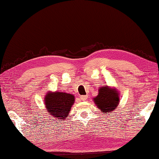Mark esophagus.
Masks as SVG:
<instances>
[{
    "label": "esophagus",
    "instance_id": "34e87169",
    "mask_svg": "<svg viewBox=\"0 0 159 159\" xmlns=\"http://www.w3.org/2000/svg\"><path fill=\"white\" fill-rule=\"evenodd\" d=\"M80 99H81V101H86V99L88 98V96H87V95H84V96H80Z\"/></svg>",
    "mask_w": 159,
    "mask_h": 159
}]
</instances>
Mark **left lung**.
Segmentation results:
<instances>
[{
  "instance_id": "left-lung-1",
  "label": "left lung",
  "mask_w": 159,
  "mask_h": 159,
  "mask_svg": "<svg viewBox=\"0 0 159 159\" xmlns=\"http://www.w3.org/2000/svg\"><path fill=\"white\" fill-rule=\"evenodd\" d=\"M118 96L116 90L103 86L99 89L98 95L94 98V102L103 114H106L116 109L119 103Z\"/></svg>"
}]
</instances>
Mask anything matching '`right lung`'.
<instances>
[{
  "mask_svg": "<svg viewBox=\"0 0 159 159\" xmlns=\"http://www.w3.org/2000/svg\"><path fill=\"white\" fill-rule=\"evenodd\" d=\"M74 96L71 94L55 92L48 93L45 98V104L48 112L56 118L66 119L73 103Z\"/></svg>",
  "mask_w": 159,
  "mask_h": 159,
  "instance_id": "1",
  "label": "right lung"
}]
</instances>
